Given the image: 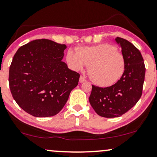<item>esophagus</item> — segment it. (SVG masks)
<instances>
[{
    "mask_svg": "<svg viewBox=\"0 0 157 157\" xmlns=\"http://www.w3.org/2000/svg\"><path fill=\"white\" fill-rule=\"evenodd\" d=\"M86 81V79L83 76H80V78H79V82H80V83H83V82H85V81Z\"/></svg>",
    "mask_w": 157,
    "mask_h": 157,
    "instance_id": "1",
    "label": "esophagus"
}]
</instances>
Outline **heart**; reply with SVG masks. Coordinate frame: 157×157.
Returning a JSON list of instances; mask_svg holds the SVG:
<instances>
[{"label":"heart","instance_id":"obj_1","mask_svg":"<svg viewBox=\"0 0 157 157\" xmlns=\"http://www.w3.org/2000/svg\"><path fill=\"white\" fill-rule=\"evenodd\" d=\"M66 60L75 71H81L89 65L91 80L100 86H110L117 83L125 72V59L115 46L102 43L80 47L68 50Z\"/></svg>","mask_w":157,"mask_h":157}]
</instances>
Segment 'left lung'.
<instances>
[{
  "label": "left lung",
  "mask_w": 157,
  "mask_h": 157,
  "mask_svg": "<svg viewBox=\"0 0 157 157\" xmlns=\"http://www.w3.org/2000/svg\"><path fill=\"white\" fill-rule=\"evenodd\" d=\"M115 40L125 57V72L111 86L101 88L92 85L89 97L91 107L104 117H120L130 110L141 98L145 78V65L139 50L123 38Z\"/></svg>",
  "instance_id": "obj_1"
}]
</instances>
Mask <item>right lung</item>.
I'll return each mask as SVG.
<instances>
[{"label":"right lung","instance_id":"obj_1","mask_svg":"<svg viewBox=\"0 0 157 157\" xmlns=\"http://www.w3.org/2000/svg\"><path fill=\"white\" fill-rule=\"evenodd\" d=\"M66 45L47 39L20 47L9 68V82L13 98L34 117L58 114L78 85L80 74L63 62Z\"/></svg>","mask_w":157,"mask_h":157}]
</instances>
